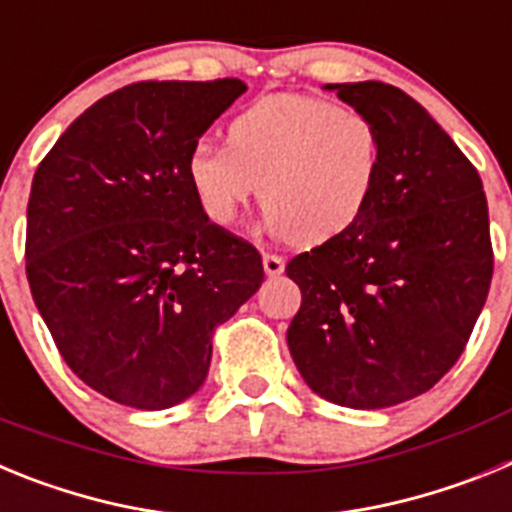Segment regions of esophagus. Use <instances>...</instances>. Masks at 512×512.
Returning <instances> with one entry per match:
<instances>
[{"label": "esophagus", "instance_id": "obj_1", "mask_svg": "<svg viewBox=\"0 0 512 512\" xmlns=\"http://www.w3.org/2000/svg\"><path fill=\"white\" fill-rule=\"evenodd\" d=\"M264 271L269 277H279L284 271V259L277 253H264Z\"/></svg>", "mask_w": 512, "mask_h": 512}]
</instances>
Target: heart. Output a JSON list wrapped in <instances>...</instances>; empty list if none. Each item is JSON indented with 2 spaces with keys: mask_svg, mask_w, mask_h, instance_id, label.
<instances>
[{
  "mask_svg": "<svg viewBox=\"0 0 512 512\" xmlns=\"http://www.w3.org/2000/svg\"><path fill=\"white\" fill-rule=\"evenodd\" d=\"M382 164V135L366 115L305 94H274L230 120L228 146L197 140L184 171L212 225H233L261 189L271 233L318 246L372 205Z\"/></svg>",
  "mask_w": 512,
  "mask_h": 512,
  "instance_id": "obj_1",
  "label": "heart"
}]
</instances>
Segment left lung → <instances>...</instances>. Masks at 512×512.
<instances>
[{"label":"left lung","instance_id":"left-lung-1","mask_svg":"<svg viewBox=\"0 0 512 512\" xmlns=\"http://www.w3.org/2000/svg\"><path fill=\"white\" fill-rule=\"evenodd\" d=\"M377 125L384 164L346 233L300 253L289 354L323 400L379 410L423 395L467 346L492 282L482 179L413 97L382 81L328 84Z\"/></svg>","mask_w":512,"mask_h":512}]
</instances>
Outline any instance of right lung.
<instances>
[{"mask_svg": "<svg viewBox=\"0 0 512 512\" xmlns=\"http://www.w3.org/2000/svg\"><path fill=\"white\" fill-rule=\"evenodd\" d=\"M246 89L128 84L76 117L33 176V300L71 372L120 405L164 410L200 390L212 333L264 282L259 251L202 215L184 171Z\"/></svg>", "mask_w": 512, "mask_h": 512, "instance_id": "obj_1", "label": "right lung"}]
</instances>
